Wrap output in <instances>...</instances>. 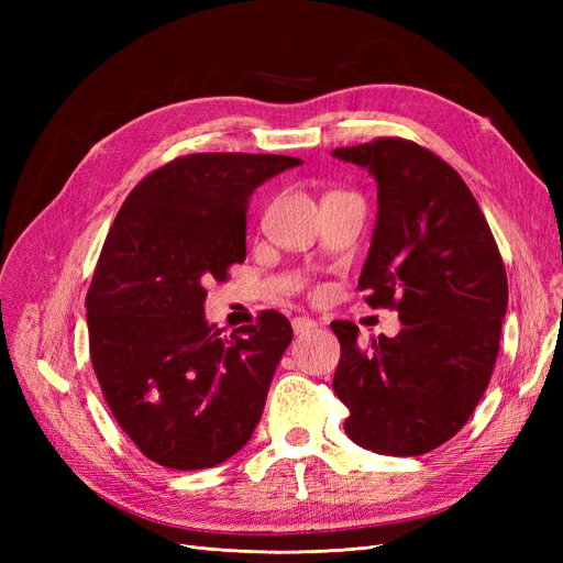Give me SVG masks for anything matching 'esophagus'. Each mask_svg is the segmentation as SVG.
<instances>
[{"label":"esophagus","mask_w":563,"mask_h":563,"mask_svg":"<svg viewBox=\"0 0 563 563\" xmlns=\"http://www.w3.org/2000/svg\"><path fill=\"white\" fill-rule=\"evenodd\" d=\"M314 327H317V321H314L312 317H296V319H294V331H296V335L308 333V331H312Z\"/></svg>","instance_id":"1"}]
</instances>
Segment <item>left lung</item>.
Wrapping results in <instances>:
<instances>
[{"label":"left lung","mask_w":563,"mask_h":563,"mask_svg":"<svg viewBox=\"0 0 563 563\" xmlns=\"http://www.w3.org/2000/svg\"><path fill=\"white\" fill-rule=\"evenodd\" d=\"M378 183V216L360 277L373 308L404 329L360 343L333 321L345 434L380 455H422L449 441L484 397L500 347L507 275L490 228L453 168L411 141L338 147Z\"/></svg>","instance_id":"8db88e82"}]
</instances>
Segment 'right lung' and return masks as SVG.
Listing matches in <instances>:
<instances>
[{
	"label": "right lung",
	"instance_id": "obj_1",
	"mask_svg": "<svg viewBox=\"0 0 563 563\" xmlns=\"http://www.w3.org/2000/svg\"><path fill=\"white\" fill-rule=\"evenodd\" d=\"M298 157L211 152L133 187L87 296L91 362L122 430L168 470H207L258 424L294 329L275 310L225 338L207 321L211 279L246 258V207Z\"/></svg>",
	"mask_w": 563,
	"mask_h": 563
}]
</instances>
